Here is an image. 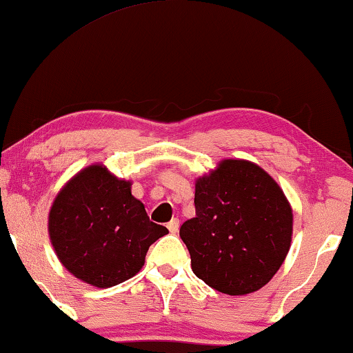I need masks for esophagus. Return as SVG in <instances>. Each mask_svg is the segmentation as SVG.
Segmentation results:
<instances>
[{"label": "esophagus", "mask_w": 353, "mask_h": 353, "mask_svg": "<svg viewBox=\"0 0 353 353\" xmlns=\"http://www.w3.org/2000/svg\"><path fill=\"white\" fill-rule=\"evenodd\" d=\"M179 227H181V222H179V219H172L170 223H168V230H170V233L176 234L179 231Z\"/></svg>", "instance_id": "obj_1"}]
</instances>
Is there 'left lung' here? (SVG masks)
<instances>
[{
  "mask_svg": "<svg viewBox=\"0 0 353 353\" xmlns=\"http://www.w3.org/2000/svg\"><path fill=\"white\" fill-rule=\"evenodd\" d=\"M194 209L181 238L196 277L231 296L254 293L274 277L292 245L293 210L263 168L219 161L194 181Z\"/></svg>",
  "mask_w": 353,
  "mask_h": 353,
  "instance_id": "obj_1",
  "label": "left lung"
}]
</instances>
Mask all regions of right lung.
<instances>
[{"instance_id":"obj_1","label":"right lung","mask_w":353,"mask_h":353,"mask_svg":"<svg viewBox=\"0 0 353 353\" xmlns=\"http://www.w3.org/2000/svg\"><path fill=\"white\" fill-rule=\"evenodd\" d=\"M47 230L61 265L98 288L138 274L149 247L168 234L131 194V181L119 179L103 163L83 168L61 187Z\"/></svg>"}]
</instances>
